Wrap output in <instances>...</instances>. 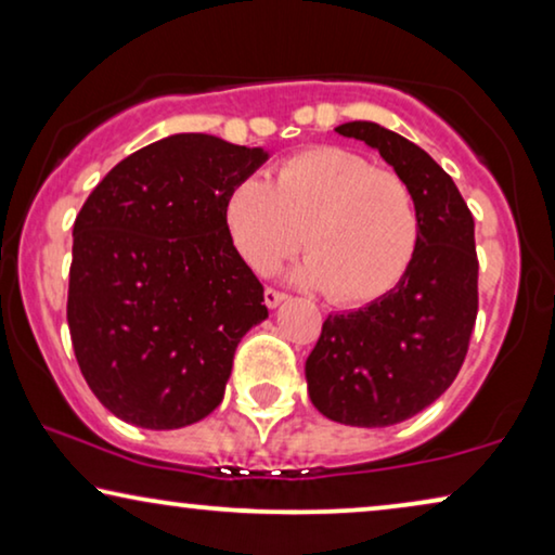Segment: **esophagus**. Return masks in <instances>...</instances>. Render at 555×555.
<instances>
[{"instance_id":"obj_1","label":"esophagus","mask_w":555,"mask_h":555,"mask_svg":"<svg viewBox=\"0 0 555 555\" xmlns=\"http://www.w3.org/2000/svg\"><path fill=\"white\" fill-rule=\"evenodd\" d=\"M287 298L285 293H280V291H272V287H268V291H264V306L268 308H278L280 302H283Z\"/></svg>"}]
</instances>
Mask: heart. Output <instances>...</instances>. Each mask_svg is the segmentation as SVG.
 <instances>
[{
    "instance_id": "obj_1",
    "label": "heart",
    "mask_w": 555,
    "mask_h": 555,
    "mask_svg": "<svg viewBox=\"0 0 555 555\" xmlns=\"http://www.w3.org/2000/svg\"><path fill=\"white\" fill-rule=\"evenodd\" d=\"M224 224L232 247L255 272H268L306 247L308 257L293 278L321 287L340 306L389 295L420 247V211L404 179L340 146L285 158L272 184L242 179L227 194Z\"/></svg>"
}]
</instances>
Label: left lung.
I'll list each match as a JSON object with an SVG mask.
<instances>
[{
	"label": "left lung",
	"instance_id": "8db88e82",
	"mask_svg": "<svg viewBox=\"0 0 555 555\" xmlns=\"http://www.w3.org/2000/svg\"><path fill=\"white\" fill-rule=\"evenodd\" d=\"M338 135L363 141L404 179L420 211V247L382 300L328 315L306 361L313 406L348 427L412 420L450 389L477 318L475 219L450 173L404 135L351 120Z\"/></svg>",
	"mask_w": 555,
	"mask_h": 555
}]
</instances>
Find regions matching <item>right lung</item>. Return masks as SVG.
Wrapping results in <instances>:
<instances>
[{"mask_svg": "<svg viewBox=\"0 0 555 555\" xmlns=\"http://www.w3.org/2000/svg\"><path fill=\"white\" fill-rule=\"evenodd\" d=\"M270 151L173 133L113 166L73 227L67 325L98 401L141 429L215 412L237 344L268 318L232 247L227 194Z\"/></svg>", "mask_w": 555, "mask_h": 555, "instance_id": "right-lung-1", "label": "right lung"}]
</instances>
